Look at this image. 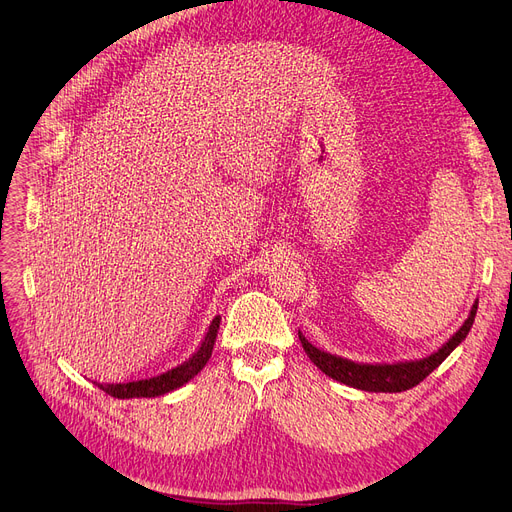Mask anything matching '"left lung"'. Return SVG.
<instances>
[{
	"mask_svg": "<svg viewBox=\"0 0 512 512\" xmlns=\"http://www.w3.org/2000/svg\"><path fill=\"white\" fill-rule=\"evenodd\" d=\"M475 313H477V301L473 303L469 317L465 319V324L456 330L448 342H444L436 353H432L429 357L417 359V361H398V363H357L351 359H344L326 351H319L317 346H313L301 332H299V340L305 348L307 357L324 371L326 375H330L332 380L346 384L357 390H365V392H405L411 390L413 386H417L419 382H423L429 373H432L456 346H459L471 326L475 321Z\"/></svg>",
	"mask_w": 512,
	"mask_h": 512,
	"instance_id": "left-lung-1",
	"label": "left lung"
}]
</instances>
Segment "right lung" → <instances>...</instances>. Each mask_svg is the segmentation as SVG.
Masks as SVG:
<instances>
[{
  "instance_id": "add662e5",
  "label": "right lung",
  "mask_w": 512,
  "mask_h": 512,
  "mask_svg": "<svg viewBox=\"0 0 512 512\" xmlns=\"http://www.w3.org/2000/svg\"><path fill=\"white\" fill-rule=\"evenodd\" d=\"M220 319H222L220 315L213 317L205 338L201 340V346L178 367H172V369L159 373V375H153V378H147V380L126 382V384H97L95 382L97 388H101L105 394H110L114 398H155V396H164L172 390H178L186 382H191L195 375L207 365L211 351H213V344H215V336H218V330H220Z\"/></svg>"
}]
</instances>
